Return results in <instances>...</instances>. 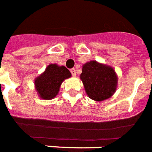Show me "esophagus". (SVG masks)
I'll return each instance as SVG.
<instances>
[{
    "label": "esophagus",
    "instance_id": "esophagus-1",
    "mask_svg": "<svg viewBox=\"0 0 152 152\" xmlns=\"http://www.w3.org/2000/svg\"><path fill=\"white\" fill-rule=\"evenodd\" d=\"M71 73H72V75L73 76H76V69L75 68H72L70 70Z\"/></svg>",
    "mask_w": 152,
    "mask_h": 152
}]
</instances>
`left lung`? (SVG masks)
<instances>
[{
	"instance_id": "8db88e82",
	"label": "left lung",
	"mask_w": 152,
	"mask_h": 152,
	"mask_svg": "<svg viewBox=\"0 0 152 152\" xmlns=\"http://www.w3.org/2000/svg\"><path fill=\"white\" fill-rule=\"evenodd\" d=\"M80 79L88 96L94 101L110 98L116 90L118 78L113 67L96 61L88 62L83 66Z\"/></svg>"
}]
</instances>
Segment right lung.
<instances>
[{"mask_svg":"<svg viewBox=\"0 0 152 152\" xmlns=\"http://www.w3.org/2000/svg\"><path fill=\"white\" fill-rule=\"evenodd\" d=\"M71 76L69 70L64 66L48 65L44 72L36 78V90L41 98L50 100L58 94L62 82Z\"/></svg>","mask_w":152,"mask_h":152,"instance_id":"1","label":"right lung"}]
</instances>
